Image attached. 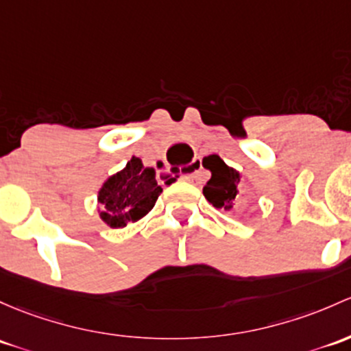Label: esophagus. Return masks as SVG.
<instances>
[{"mask_svg":"<svg viewBox=\"0 0 351 351\" xmlns=\"http://www.w3.org/2000/svg\"><path fill=\"white\" fill-rule=\"evenodd\" d=\"M190 173H188L186 175V178L188 180H197V176H198V169H200V163H198V161H193V163L190 165Z\"/></svg>","mask_w":351,"mask_h":351,"instance_id":"34e87169","label":"esophagus"}]
</instances>
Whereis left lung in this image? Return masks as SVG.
<instances>
[{
  "instance_id": "1",
  "label": "left lung",
  "mask_w": 351,
  "mask_h": 351,
  "mask_svg": "<svg viewBox=\"0 0 351 351\" xmlns=\"http://www.w3.org/2000/svg\"><path fill=\"white\" fill-rule=\"evenodd\" d=\"M204 168L212 173L208 183L204 186V195L215 208L234 212L237 205L239 185L242 175L235 168L228 166L219 154H210L202 161Z\"/></svg>"
}]
</instances>
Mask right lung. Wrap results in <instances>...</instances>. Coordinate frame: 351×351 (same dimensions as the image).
I'll list each match as a JSON object with an SVG mask.
<instances>
[{
  "instance_id": "add662e5",
  "label": "right lung",
  "mask_w": 351,
  "mask_h": 351,
  "mask_svg": "<svg viewBox=\"0 0 351 351\" xmlns=\"http://www.w3.org/2000/svg\"><path fill=\"white\" fill-rule=\"evenodd\" d=\"M163 188L154 168L132 156L121 171L110 175L97 191V213L110 228H124L153 210Z\"/></svg>"
}]
</instances>
